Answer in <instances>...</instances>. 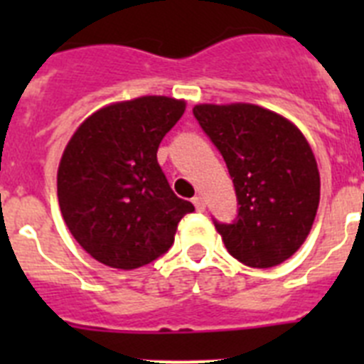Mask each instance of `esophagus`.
<instances>
[{
	"label": "esophagus",
	"mask_w": 364,
	"mask_h": 364,
	"mask_svg": "<svg viewBox=\"0 0 364 364\" xmlns=\"http://www.w3.org/2000/svg\"><path fill=\"white\" fill-rule=\"evenodd\" d=\"M193 205H195V210L200 211V213L205 210V202H204V198H202V197L193 198Z\"/></svg>",
	"instance_id": "obj_1"
}]
</instances>
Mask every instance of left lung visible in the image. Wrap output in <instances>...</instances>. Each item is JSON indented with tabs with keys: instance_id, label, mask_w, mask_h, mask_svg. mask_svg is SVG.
Returning a JSON list of instances; mask_svg holds the SVG:
<instances>
[{
	"instance_id": "8db88e82",
	"label": "left lung",
	"mask_w": 364,
	"mask_h": 364,
	"mask_svg": "<svg viewBox=\"0 0 364 364\" xmlns=\"http://www.w3.org/2000/svg\"><path fill=\"white\" fill-rule=\"evenodd\" d=\"M193 114L226 160L240 205L233 224L215 222L230 255L252 268L290 259L321 198L319 167L304 134L255 104H198Z\"/></svg>"
}]
</instances>
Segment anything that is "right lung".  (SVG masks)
<instances>
[{
	"label": "right lung",
	"mask_w": 364,
	"mask_h": 364,
	"mask_svg": "<svg viewBox=\"0 0 364 364\" xmlns=\"http://www.w3.org/2000/svg\"><path fill=\"white\" fill-rule=\"evenodd\" d=\"M186 100L114 102L74 131L58 167V202L76 242L111 268L149 264L171 247L191 202L171 191L156 160Z\"/></svg>",
	"instance_id": "add662e5"
}]
</instances>
